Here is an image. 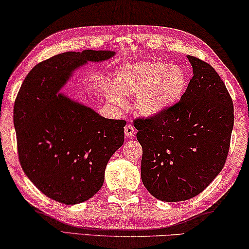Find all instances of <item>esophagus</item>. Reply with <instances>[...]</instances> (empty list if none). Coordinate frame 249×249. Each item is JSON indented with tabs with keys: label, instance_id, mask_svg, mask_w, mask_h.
<instances>
[{
	"label": "esophagus",
	"instance_id": "obj_1",
	"mask_svg": "<svg viewBox=\"0 0 249 249\" xmlns=\"http://www.w3.org/2000/svg\"><path fill=\"white\" fill-rule=\"evenodd\" d=\"M124 133L127 138H133L136 135V129L133 128L132 124H127L124 127Z\"/></svg>",
	"mask_w": 249,
	"mask_h": 249
}]
</instances>
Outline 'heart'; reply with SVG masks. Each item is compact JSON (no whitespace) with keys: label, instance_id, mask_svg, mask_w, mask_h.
Listing matches in <instances>:
<instances>
[{"label":"heart","instance_id":"heart-1","mask_svg":"<svg viewBox=\"0 0 249 249\" xmlns=\"http://www.w3.org/2000/svg\"><path fill=\"white\" fill-rule=\"evenodd\" d=\"M187 75L178 66L160 61H139L122 64L113 75V87L106 95L113 105L135 99L136 109L146 117H156L180 101L187 89Z\"/></svg>","mask_w":249,"mask_h":249}]
</instances>
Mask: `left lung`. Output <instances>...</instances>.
<instances>
[{
	"mask_svg": "<svg viewBox=\"0 0 249 249\" xmlns=\"http://www.w3.org/2000/svg\"><path fill=\"white\" fill-rule=\"evenodd\" d=\"M194 76L177 105L159 116L136 119L142 147L141 179L157 199H190L220 173L234 127V105L210 64L187 55Z\"/></svg>",
	"mask_w": 249,
	"mask_h": 249,
	"instance_id": "obj_1",
	"label": "left lung"
}]
</instances>
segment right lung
Instances as JSON below:
<instances>
[{"label": "right lung", "instance_id": "obj_1", "mask_svg": "<svg viewBox=\"0 0 249 249\" xmlns=\"http://www.w3.org/2000/svg\"><path fill=\"white\" fill-rule=\"evenodd\" d=\"M114 55L94 50L61 53L36 64L15 99L22 169L41 193L61 204H80L100 190L107 163L124 144L125 121L103 118L60 90L88 62Z\"/></svg>", "mask_w": 249, "mask_h": 249}]
</instances>
